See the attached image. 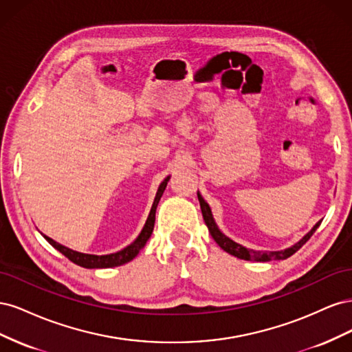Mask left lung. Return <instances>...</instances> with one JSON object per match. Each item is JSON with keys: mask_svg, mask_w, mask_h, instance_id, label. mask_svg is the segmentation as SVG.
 I'll list each match as a JSON object with an SVG mask.
<instances>
[{"mask_svg": "<svg viewBox=\"0 0 352 352\" xmlns=\"http://www.w3.org/2000/svg\"><path fill=\"white\" fill-rule=\"evenodd\" d=\"M198 201H199V206H201V211H202V217H204L206 225L208 228V232L211 233L212 239L217 242L219 247L226 251L230 255H235V257L241 258V260H247V261H272V260H286L287 257H291L292 254H295L298 250H300L302 245L313 236V233L316 232V229L320 226L322 221L316 223V226L307 233V235L300 241L296 242L295 245H292L291 248H286L283 251H254L250 248H245L242 245L236 243L235 241H232L230 238H228L226 235H223L220 232V229L217 228L214 219H212L211 214V210L210 206L204 201V198L201 197V194L198 192Z\"/></svg>", "mask_w": 352, "mask_h": 352, "instance_id": "1", "label": "left lung"}]
</instances>
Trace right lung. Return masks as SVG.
Here are the masks:
<instances>
[{"mask_svg":"<svg viewBox=\"0 0 352 352\" xmlns=\"http://www.w3.org/2000/svg\"><path fill=\"white\" fill-rule=\"evenodd\" d=\"M168 179H170V176H167L158 186V190H157L154 202H153V207H151V211H150V216H148V219L145 221L144 229L141 230L140 235H138V238L131 245H127V247L123 248L122 251H117V252L107 254V255L83 254V252L73 251V250L65 247V245L56 242L54 239L48 238L47 235H44V238L57 251H60L63 255H66V257L70 261H73L74 264H78V265H80V267H85V269H107V267H117V265L129 263L136 257L138 254H140V251L145 247L146 241L150 239V236H151L153 229H154V223H155V210H157V206H158V201H160V198H162L164 189L167 186Z\"/></svg>","mask_w":352,"mask_h":352,"instance_id":"obj_1","label":"right lung"}]
</instances>
